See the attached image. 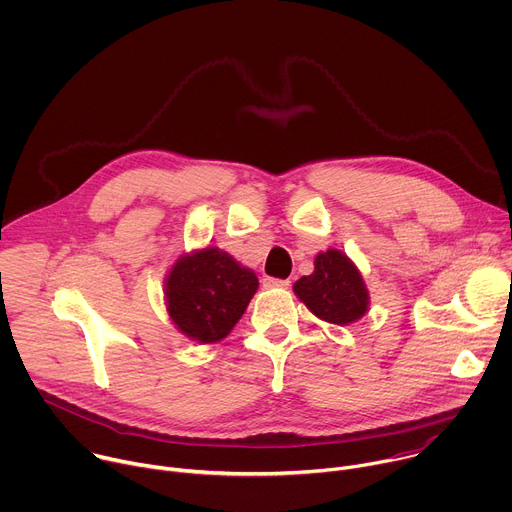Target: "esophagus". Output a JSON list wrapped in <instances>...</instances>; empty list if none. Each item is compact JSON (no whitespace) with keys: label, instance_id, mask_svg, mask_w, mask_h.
<instances>
[{"label":"esophagus","instance_id":"esophagus-1","mask_svg":"<svg viewBox=\"0 0 512 512\" xmlns=\"http://www.w3.org/2000/svg\"><path fill=\"white\" fill-rule=\"evenodd\" d=\"M262 282L266 288H286L290 284V280H280V278H270V276H266Z\"/></svg>","mask_w":512,"mask_h":512}]
</instances>
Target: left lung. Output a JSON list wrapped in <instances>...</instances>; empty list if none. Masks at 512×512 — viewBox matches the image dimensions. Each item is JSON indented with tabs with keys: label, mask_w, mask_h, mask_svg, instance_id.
<instances>
[{
	"label": "left lung",
	"mask_w": 512,
	"mask_h": 512,
	"mask_svg": "<svg viewBox=\"0 0 512 512\" xmlns=\"http://www.w3.org/2000/svg\"><path fill=\"white\" fill-rule=\"evenodd\" d=\"M292 290L306 309L331 325H351L369 311V290L359 268L335 248L319 252L313 274L298 278Z\"/></svg>",
	"instance_id": "8db88e82"
}]
</instances>
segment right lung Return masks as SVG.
<instances>
[{"label": "right lung", "mask_w": 512, "mask_h": 512, "mask_svg": "<svg viewBox=\"0 0 512 512\" xmlns=\"http://www.w3.org/2000/svg\"><path fill=\"white\" fill-rule=\"evenodd\" d=\"M258 290L254 270L218 246L181 254L165 274V306L175 329L199 345L230 335Z\"/></svg>", "instance_id": "add662e5"}]
</instances>
